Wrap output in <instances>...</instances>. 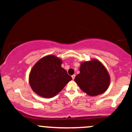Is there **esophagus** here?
Instances as JSON below:
<instances>
[{"label": "esophagus", "mask_w": 132, "mask_h": 132, "mask_svg": "<svg viewBox=\"0 0 132 132\" xmlns=\"http://www.w3.org/2000/svg\"><path fill=\"white\" fill-rule=\"evenodd\" d=\"M75 76H76V75H73L72 76V79H75Z\"/></svg>", "instance_id": "esophagus-1"}]
</instances>
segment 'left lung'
Segmentation results:
<instances>
[{
    "label": "left lung",
    "mask_w": 132,
    "mask_h": 132,
    "mask_svg": "<svg viewBox=\"0 0 132 132\" xmlns=\"http://www.w3.org/2000/svg\"><path fill=\"white\" fill-rule=\"evenodd\" d=\"M80 73L75 81L83 92L90 96L104 93L110 85V78L105 66L96 59L81 63Z\"/></svg>",
    "instance_id": "obj_1"
}]
</instances>
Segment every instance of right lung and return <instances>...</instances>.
<instances>
[{"label": "right lung", "instance_id": "right-lung-1", "mask_svg": "<svg viewBox=\"0 0 132 132\" xmlns=\"http://www.w3.org/2000/svg\"><path fill=\"white\" fill-rule=\"evenodd\" d=\"M62 60L54 55L41 58L31 69L29 83L37 94L45 98L55 96L72 78L61 67Z\"/></svg>", "mask_w": 132, "mask_h": 132}]
</instances>
